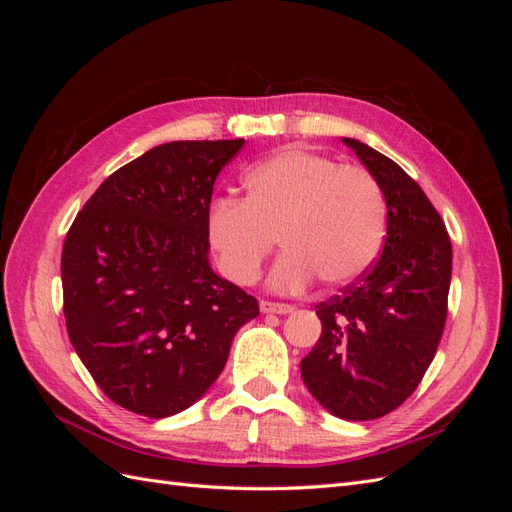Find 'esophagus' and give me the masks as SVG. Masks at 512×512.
Returning a JSON list of instances; mask_svg holds the SVG:
<instances>
[{"label":"esophagus","instance_id":"34e87169","mask_svg":"<svg viewBox=\"0 0 512 512\" xmlns=\"http://www.w3.org/2000/svg\"><path fill=\"white\" fill-rule=\"evenodd\" d=\"M260 312H262V314H280V316H286V314H292V312H294V307H292V305H286V303L260 301Z\"/></svg>","mask_w":512,"mask_h":512}]
</instances>
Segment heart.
<instances>
[{"label": "heart", "instance_id": "obj_1", "mask_svg": "<svg viewBox=\"0 0 512 512\" xmlns=\"http://www.w3.org/2000/svg\"><path fill=\"white\" fill-rule=\"evenodd\" d=\"M245 200L218 198L207 237L222 273L254 284L275 239L286 254L269 286L299 292L314 282L344 288L374 265L386 235V200L374 175L303 147H284L243 179Z\"/></svg>", "mask_w": 512, "mask_h": 512}]
</instances>
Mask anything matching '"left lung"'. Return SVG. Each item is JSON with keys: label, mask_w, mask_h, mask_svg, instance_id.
Instances as JSON below:
<instances>
[{"label": "left lung", "mask_w": 512, "mask_h": 512, "mask_svg": "<svg viewBox=\"0 0 512 512\" xmlns=\"http://www.w3.org/2000/svg\"><path fill=\"white\" fill-rule=\"evenodd\" d=\"M386 200L380 260L339 297L316 305L322 333L301 361L318 404L344 421H371L414 393L436 356L446 322L453 247L444 222L404 168L342 138Z\"/></svg>", "instance_id": "obj_1"}]
</instances>
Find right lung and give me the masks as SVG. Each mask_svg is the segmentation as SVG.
<instances>
[{
    "instance_id": "1",
    "label": "right lung",
    "mask_w": 512,
    "mask_h": 512,
    "mask_svg": "<svg viewBox=\"0 0 512 512\" xmlns=\"http://www.w3.org/2000/svg\"><path fill=\"white\" fill-rule=\"evenodd\" d=\"M235 141H173L108 177L61 252L70 342L117 406L183 412L218 380L258 301L211 269L207 213Z\"/></svg>"
}]
</instances>
